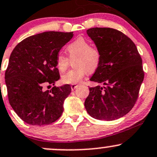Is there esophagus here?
<instances>
[{"instance_id": "1", "label": "esophagus", "mask_w": 157, "mask_h": 157, "mask_svg": "<svg viewBox=\"0 0 157 157\" xmlns=\"http://www.w3.org/2000/svg\"><path fill=\"white\" fill-rule=\"evenodd\" d=\"M77 84H72V85L71 86V88L72 91L75 90V89L76 88H77Z\"/></svg>"}]
</instances>
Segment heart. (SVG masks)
<instances>
[{
  "label": "heart",
  "mask_w": 157,
  "mask_h": 157,
  "mask_svg": "<svg viewBox=\"0 0 157 157\" xmlns=\"http://www.w3.org/2000/svg\"><path fill=\"white\" fill-rule=\"evenodd\" d=\"M70 58L75 57V69L67 71L62 77L64 83L77 84L80 82L88 73L94 72L99 66L101 52L97 48L91 47V43L83 37H79L70 43L66 48ZM56 67L60 71H65L68 65V59L59 53L56 59Z\"/></svg>",
  "instance_id": "heart-1"
}]
</instances>
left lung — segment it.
<instances>
[{"mask_svg": "<svg viewBox=\"0 0 157 157\" xmlns=\"http://www.w3.org/2000/svg\"><path fill=\"white\" fill-rule=\"evenodd\" d=\"M86 33L101 55L90 80L104 86L89 88L86 109L96 119H118L132 109L139 97L144 76L142 58L133 42L121 31L94 27Z\"/></svg>", "mask_w": 157, "mask_h": 157, "instance_id": "obj_1", "label": "left lung"}]
</instances>
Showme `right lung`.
I'll return each mask as SVG.
<instances>
[{"mask_svg":"<svg viewBox=\"0 0 157 157\" xmlns=\"http://www.w3.org/2000/svg\"><path fill=\"white\" fill-rule=\"evenodd\" d=\"M73 32H44L26 38L10 55L5 72L9 102L16 114L31 125L50 124L63 112V103L71 91L65 84L44 91V85L59 80L56 59Z\"/></svg>","mask_w":157,"mask_h":157,"instance_id":"right-lung-1","label":"right lung"}]
</instances>
